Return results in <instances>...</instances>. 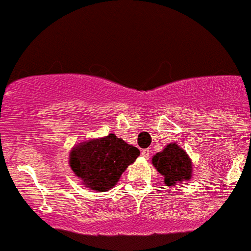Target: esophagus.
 <instances>
[{"mask_svg":"<svg viewBox=\"0 0 251 251\" xmlns=\"http://www.w3.org/2000/svg\"><path fill=\"white\" fill-rule=\"evenodd\" d=\"M141 156L148 158L149 156H150V150H149V149H144V150H141Z\"/></svg>","mask_w":251,"mask_h":251,"instance_id":"1","label":"esophagus"}]
</instances>
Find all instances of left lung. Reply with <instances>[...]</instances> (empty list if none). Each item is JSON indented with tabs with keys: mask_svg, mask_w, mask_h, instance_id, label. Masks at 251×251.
<instances>
[{
	"mask_svg": "<svg viewBox=\"0 0 251 251\" xmlns=\"http://www.w3.org/2000/svg\"><path fill=\"white\" fill-rule=\"evenodd\" d=\"M152 166L163 176L166 187H177L193 177V162L185 150L178 144L171 143L162 151L152 156Z\"/></svg>",
	"mask_w": 251,
	"mask_h": 251,
	"instance_id": "left-lung-1",
	"label": "left lung"
}]
</instances>
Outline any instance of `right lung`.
<instances>
[{"mask_svg":"<svg viewBox=\"0 0 251 251\" xmlns=\"http://www.w3.org/2000/svg\"><path fill=\"white\" fill-rule=\"evenodd\" d=\"M140 155V151L113 133L73 146L69 166L81 184L95 192L116 187L121 176Z\"/></svg>","mask_w":251,"mask_h":251,"instance_id":"add662e5","label":"right lung"}]
</instances>
